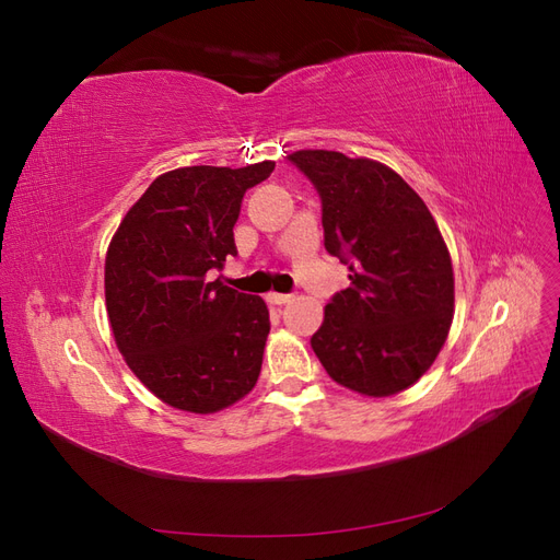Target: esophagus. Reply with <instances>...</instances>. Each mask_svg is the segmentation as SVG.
I'll use <instances>...</instances> for the list:
<instances>
[{
	"instance_id": "1",
	"label": "esophagus",
	"mask_w": 560,
	"mask_h": 560,
	"mask_svg": "<svg viewBox=\"0 0 560 560\" xmlns=\"http://www.w3.org/2000/svg\"><path fill=\"white\" fill-rule=\"evenodd\" d=\"M294 296L292 294H268V301L276 303V306H284V303H290Z\"/></svg>"
}]
</instances>
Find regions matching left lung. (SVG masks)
Returning a JSON list of instances; mask_svg holds the SVG:
<instances>
[{
  "label": "left lung",
  "instance_id": "8db88e82",
  "mask_svg": "<svg viewBox=\"0 0 560 560\" xmlns=\"http://www.w3.org/2000/svg\"><path fill=\"white\" fill-rule=\"evenodd\" d=\"M287 159L315 184L325 247L350 270L311 346L338 385L393 397L425 374L448 338L455 280L444 235L385 163L325 149Z\"/></svg>",
  "mask_w": 560,
  "mask_h": 560
}]
</instances>
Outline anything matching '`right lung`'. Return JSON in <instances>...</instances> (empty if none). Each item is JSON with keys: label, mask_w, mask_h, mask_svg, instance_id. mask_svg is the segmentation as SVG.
Instances as JSON below:
<instances>
[{"label": "right lung", "mask_w": 560, "mask_h": 560, "mask_svg": "<svg viewBox=\"0 0 560 560\" xmlns=\"http://www.w3.org/2000/svg\"><path fill=\"white\" fill-rule=\"evenodd\" d=\"M273 161L163 173L126 212L105 257V306L118 352L151 395L217 413L257 385L268 308L208 278L235 257L233 226Z\"/></svg>", "instance_id": "1"}]
</instances>
